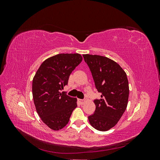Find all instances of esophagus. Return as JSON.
<instances>
[{
    "mask_svg": "<svg viewBox=\"0 0 160 160\" xmlns=\"http://www.w3.org/2000/svg\"><path fill=\"white\" fill-rule=\"evenodd\" d=\"M78 101L81 105H83L85 103V100H83V99H79Z\"/></svg>",
    "mask_w": 160,
    "mask_h": 160,
    "instance_id": "esophagus-1",
    "label": "esophagus"
}]
</instances>
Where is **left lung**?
<instances>
[{
  "instance_id": "obj_1",
  "label": "left lung",
  "mask_w": 160,
  "mask_h": 160,
  "mask_svg": "<svg viewBox=\"0 0 160 160\" xmlns=\"http://www.w3.org/2000/svg\"><path fill=\"white\" fill-rule=\"evenodd\" d=\"M83 56L95 88L101 93L100 99L94 100L96 108L88 117L89 122L95 129L105 132L118 123L127 108L129 93L127 75L118 63L108 57Z\"/></svg>"
}]
</instances>
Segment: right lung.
<instances>
[{
    "mask_svg": "<svg viewBox=\"0 0 160 160\" xmlns=\"http://www.w3.org/2000/svg\"><path fill=\"white\" fill-rule=\"evenodd\" d=\"M82 59L78 53L51 57L42 62L33 77L32 91L37 112L52 130L63 128L77 108V98L60 91L68 83L71 73Z\"/></svg>",
    "mask_w": 160,
    "mask_h": 160,
    "instance_id": "obj_1",
    "label": "right lung"
}]
</instances>
